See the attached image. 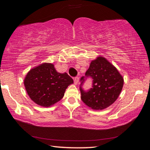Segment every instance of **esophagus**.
Listing matches in <instances>:
<instances>
[{"mask_svg": "<svg viewBox=\"0 0 150 150\" xmlns=\"http://www.w3.org/2000/svg\"><path fill=\"white\" fill-rule=\"evenodd\" d=\"M73 81H74V84L77 85L79 83V77H75L73 79Z\"/></svg>", "mask_w": 150, "mask_h": 150, "instance_id": "obj_1", "label": "esophagus"}]
</instances>
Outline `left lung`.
I'll list each match as a JSON object with an SVG mask.
<instances>
[{
  "label": "left lung",
  "mask_w": 150,
  "mask_h": 150,
  "mask_svg": "<svg viewBox=\"0 0 150 150\" xmlns=\"http://www.w3.org/2000/svg\"><path fill=\"white\" fill-rule=\"evenodd\" d=\"M92 79V87L85 91L82 88L86 80ZM81 100L94 110L107 108L117 99L122 89L124 80L116 67L105 58L98 57L91 62L85 75L80 79Z\"/></svg>",
  "instance_id": "left-lung-1"
}]
</instances>
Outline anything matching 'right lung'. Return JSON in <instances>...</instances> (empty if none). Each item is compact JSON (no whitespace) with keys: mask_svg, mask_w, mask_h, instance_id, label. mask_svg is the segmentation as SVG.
<instances>
[{"mask_svg":"<svg viewBox=\"0 0 150 150\" xmlns=\"http://www.w3.org/2000/svg\"><path fill=\"white\" fill-rule=\"evenodd\" d=\"M73 83V79L67 73L57 72L52 63H44L30 70L24 79L30 98L46 107L62 99L65 89Z\"/></svg>","mask_w":150,"mask_h":150,"instance_id":"right-lung-1","label":"right lung"}]
</instances>
